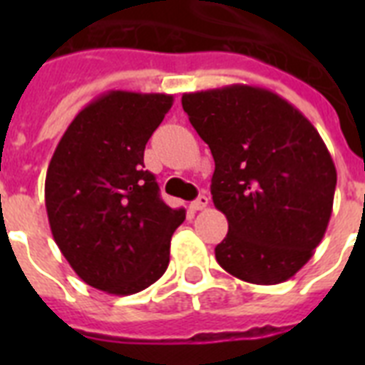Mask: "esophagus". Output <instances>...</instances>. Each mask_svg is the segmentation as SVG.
Masks as SVG:
<instances>
[{"mask_svg": "<svg viewBox=\"0 0 365 365\" xmlns=\"http://www.w3.org/2000/svg\"><path fill=\"white\" fill-rule=\"evenodd\" d=\"M208 202H210V199H208L206 195H200L199 199L193 200V202H191V210H195V212L205 210L206 206H208Z\"/></svg>", "mask_w": 365, "mask_h": 365, "instance_id": "34e87169", "label": "esophagus"}]
</instances>
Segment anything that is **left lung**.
<instances>
[{"label":"left lung","mask_w":365,"mask_h":365,"mask_svg":"<svg viewBox=\"0 0 365 365\" xmlns=\"http://www.w3.org/2000/svg\"><path fill=\"white\" fill-rule=\"evenodd\" d=\"M183 111L208 143L212 200L227 217L217 263L252 284H280L311 259L334 208L337 170L312 123L252 85L185 93Z\"/></svg>","instance_id":"8db88e82"}]
</instances>
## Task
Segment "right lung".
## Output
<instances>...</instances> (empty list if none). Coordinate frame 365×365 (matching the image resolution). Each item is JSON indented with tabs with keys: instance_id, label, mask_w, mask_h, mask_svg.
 Returning <instances> with one entry per match:
<instances>
[{
	"instance_id": "add662e5",
	"label": "right lung",
	"mask_w": 365,
	"mask_h": 365,
	"mask_svg": "<svg viewBox=\"0 0 365 365\" xmlns=\"http://www.w3.org/2000/svg\"><path fill=\"white\" fill-rule=\"evenodd\" d=\"M172 102V94L108 91L77 113L48 163L54 242L83 282L108 294H138L157 282L185 220L143 170L145 143Z\"/></svg>"
}]
</instances>
